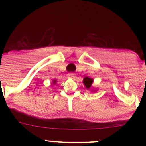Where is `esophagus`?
Returning <instances> with one entry per match:
<instances>
[{"instance_id": "esophagus-1", "label": "esophagus", "mask_w": 146, "mask_h": 146, "mask_svg": "<svg viewBox=\"0 0 146 146\" xmlns=\"http://www.w3.org/2000/svg\"><path fill=\"white\" fill-rule=\"evenodd\" d=\"M68 78L71 79H75L76 78V76L74 74V73H69V74L68 75Z\"/></svg>"}]
</instances>
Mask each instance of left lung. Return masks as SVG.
Returning a JSON list of instances; mask_svg holds the SVG:
<instances>
[{"label":"left lung","mask_w":146,"mask_h":146,"mask_svg":"<svg viewBox=\"0 0 146 146\" xmlns=\"http://www.w3.org/2000/svg\"><path fill=\"white\" fill-rule=\"evenodd\" d=\"M92 82H93V79L90 78L89 77H85L83 79V83L85 85L87 89H89L91 88Z\"/></svg>","instance_id":"8db88e82"}]
</instances>
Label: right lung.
Returning a JSON list of instances; mask_svg holds the SVG:
<instances>
[{"label": "right lung", "mask_w": 146, "mask_h": 146, "mask_svg": "<svg viewBox=\"0 0 146 146\" xmlns=\"http://www.w3.org/2000/svg\"><path fill=\"white\" fill-rule=\"evenodd\" d=\"M56 82V80H54V81H53V84H55Z\"/></svg>", "instance_id": "right-lung-1"}]
</instances>
